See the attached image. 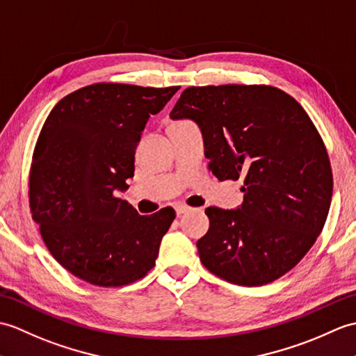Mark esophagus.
<instances>
[{
	"label": "esophagus",
	"mask_w": 356,
	"mask_h": 356,
	"mask_svg": "<svg viewBox=\"0 0 356 356\" xmlns=\"http://www.w3.org/2000/svg\"><path fill=\"white\" fill-rule=\"evenodd\" d=\"M175 210H177V215L181 216V215H183V213L191 210V207H187V205H184V204H178L177 207H175Z\"/></svg>",
	"instance_id": "esophagus-1"
}]
</instances>
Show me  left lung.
Wrapping results in <instances>:
<instances>
[{"label": "left lung", "instance_id": "obj_1", "mask_svg": "<svg viewBox=\"0 0 356 356\" xmlns=\"http://www.w3.org/2000/svg\"><path fill=\"white\" fill-rule=\"evenodd\" d=\"M170 117L198 123L219 181L243 179L239 209H205L202 265L241 286L291 271L325 227L334 187L326 146L302 105L271 85L188 86Z\"/></svg>", "mask_w": 356, "mask_h": 356}]
</instances>
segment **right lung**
I'll use <instances>...</instances> for the list:
<instances>
[{
    "mask_svg": "<svg viewBox=\"0 0 356 356\" xmlns=\"http://www.w3.org/2000/svg\"><path fill=\"white\" fill-rule=\"evenodd\" d=\"M178 86L100 82L76 90L47 117L29 177V202L51 256L76 277L117 288L152 270L172 207L141 216L115 191L134 177L149 117Z\"/></svg>",
    "mask_w": 356,
    "mask_h": 356,
    "instance_id": "add662e5",
    "label": "right lung"
}]
</instances>
